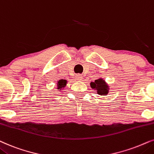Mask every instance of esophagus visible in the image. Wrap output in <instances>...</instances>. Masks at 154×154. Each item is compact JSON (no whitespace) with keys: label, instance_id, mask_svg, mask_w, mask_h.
I'll list each match as a JSON object with an SVG mask.
<instances>
[{"label":"esophagus","instance_id":"esophagus-1","mask_svg":"<svg viewBox=\"0 0 154 154\" xmlns=\"http://www.w3.org/2000/svg\"><path fill=\"white\" fill-rule=\"evenodd\" d=\"M76 79H77V80H79V81H81L82 79H83V77H82V75H77V76H76Z\"/></svg>","mask_w":154,"mask_h":154}]
</instances>
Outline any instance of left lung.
<instances>
[{
  "label": "left lung",
  "mask_w": 154,
  "mask_h": 154,
  "mask_svg": "<svg viewBox=\"0 0 154 154\" xmlns=\"http://www.w3.org/2000/svg\"><path fill=\"white\" fill-rule=\"evenodd\" d=\"M90 86L92 89H96L97 91L98 94L99 95H107L109 91V87L102 78L98 79L94 82L90 83Z\"/></svg>",
  "instance_id": "obj_1"
}]
</instances>
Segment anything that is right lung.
<instances>
[{"label": "right lung", "mask_w": 154, "mask_h": 154, "mask_svg": "<svg viewBox=\"0 0 154 154\" xmlns=\"http://www.w3.org/2000/svg\"><path fill=\"white\" fill-rule=\"evenodd\" d=\"M67 80L65 79H60V80H58V83H57V89L59 90H62L65 87H66L67 85Z\"/></svg>", "instance_id": "add662e5"}]
</instances>
